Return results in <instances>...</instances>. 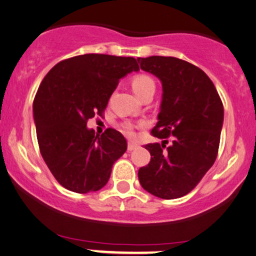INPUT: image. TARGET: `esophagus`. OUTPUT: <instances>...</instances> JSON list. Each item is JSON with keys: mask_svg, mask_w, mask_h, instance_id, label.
Listing matches in <instances>:
<instances>
[{"mask_svg": "<svg viewBox=\"0 0 256 256\" xmlns=\"http://www.w3.org/2000/svg\"><path fill=\"white\" fill-rule=\"evenodd\" d=\"M136 148H138V146H137L136 143H131V142H130V143L128 144V152H132V150H134V149H136Z\"/></svg>", "mask_w": 256, "mask_h": 256, "instance_id": "1", "label": "esophagus"}]
</instances>
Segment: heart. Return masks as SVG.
Instances as JSON below:
<instances>
[{
    "instance_id": "1",
    "label": "heart",
    "mask_w": 256,
    "mask_h": 256,
    "mask_svg": "<svg viewBox=\"0 0 256 256\" xmlns=\"http://www.w3.org/2000/svg\"><path fill=\"white\" fill-rule=\"evenodd\" d=\"M131 88L134 93L137 95L138 98H142L148 92L155 90V82L150 76L144 75V74H140V75L134 76L131 80ZM122 131L125 132L128 136H134V125L131 122H125L122 125Z\"/></svg>"
}]
</instances>
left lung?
I'll return each instance as SVG.
<instances>
[{
  "mask_svg": "<svg viewBox=\"0 0 256 256\" xmlns=\"http://www.w3.org/2000/svg\"><path fill=\"white\" fill-rule=\"evenodd\" d=\"M140 69L162 83L158 124L152 130L158 143L146 144L152 160L138 170L146 192L162 199L190 193L216 161L224 110L208 76L188 62L175 57L137 58ZM172 142L164 150L166 138Z\"/></svg>",
  "mask_w": 256,
  "mask_h": 256,
  "instance_id": "obj_1",
  "label": "left lung"
}]
</instances>
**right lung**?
Here are the masks:
<instances>
[{
	"mask_svg": "<svg viewBox=\"0 0 256 256\" xmlns=\"http://www.w3.org/2000/svg\"><path fill=\"white\" fill-rule=\"evenodd\" d=\"M138 70L134 57L87 54L60 62L42 80L33 102L36 138L46 166L66 190L95 192L108 181L128 143L114 128L95 134L87 122L102 116L119 80Z\"/></svg>",
	"mask_w": 256,
	"mask_h": 256,
	"instance_id": "obj_1",
	"label": "right lung"
}]
</instances>
